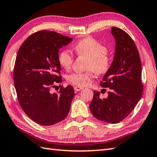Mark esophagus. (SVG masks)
Segmentation results:
<instances>
[{
	"label": "esophagus",
	"instance_id": "obj_1",
	"mask_svg": "<svg viewBox=\"0 0 157 157\" xmlns=\"http://www.w3.org/2000/svg\"><path fill=\"white\" fill-rule=\"evenodd\" d=\"M82 89H83V88H82V87H79V86H74L75 91H80Z\"/></svg>",
	"mask_w": 157,
	"mask_h": 157
}]
</instances>
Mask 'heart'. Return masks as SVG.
<instances>
[{
    "label": "heart",
    "mask_w": 157,
    "mask_h": 157,
    "mask_svg": "<svg viewBox=\"0 0 157 157\" xmlns=\"http://www.w3.org/2000/svg\"><path fill=\"white\" fill-rule=\"evenodd\" d=\"M74 48L77 54L89 57L87 69L93 70L97 74H104L111 66V59L106 54L107 48L101 43L91 37L86 38L79 41ZM73 55L69 50H63L59 55V61L63 68L69 70L71 68ZM93 74L92 71L87 73H73L67 76V81L77 86H87L92 81Z\"/></svg>",
    "instance_id": "heart-1"
}]
</instances>
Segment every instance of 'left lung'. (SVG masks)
<instances>
[{"label":"left lung","mask_w":157,"mask_h":157,"mask_svg":"<svg viewBox=\"0 0 157 157\" xmlns=\"http://www.w3.org/2000/svg\"><path fill=\"white\" fill-rule=\"evenodd\" d=\"M111 34L115 40V55L101 82V87L111 91L107 98L101 99L100 92L94 90L90 109L100 121L117 123L129 115L142 97V64L137 47L129 34L116 27L111 28Z\"/></svg>","instance_id":"1"}]
</instances>
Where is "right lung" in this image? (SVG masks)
<instances>
[{"mask_svg": "<svg viewBox=\"0 0 157 157\" xmlns=\"http://www.w3.org/2000/svg\"><path fill=\"white\" fill-rule=\"evenodd\" d=\"M71 38L42 30L29 36L16 56L13 80L19 103L23 111L38 124L48 126L61 121L68 115L75 93L71 86L51 90L61 83L59 51Z\"/></svg>", "mask_w": 157, "mask_h": 157, "instance_id": "right-lung-1", "label": "right lung"}]
</instances>
